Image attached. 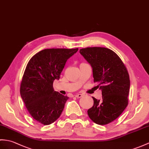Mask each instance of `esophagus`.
<instances>
[{
	"label": "esophagus",
	"instance_id": "esophagus-1",
	"mask_svg": "<svg viewBox=\"0 0 149 149\" xmlns=\"http://www.w3.org/2000/svg\"><path fill=\"white\" fill-rule=\"evenodd\" d=\"M82 96H83L82 94H77L75 95V97H77V98H81V97H82Z\"/></svg>",
	"mask_w": 149,
	"mask_h": 149
}]
</instances>
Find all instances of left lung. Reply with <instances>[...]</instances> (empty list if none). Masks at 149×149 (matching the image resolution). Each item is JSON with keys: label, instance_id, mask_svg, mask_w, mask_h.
Listing matches in <instances>:
<instances>
[{"label": "left lung", "instance_id": "1", "mask_svg": "<svg viewBox=\"0 0 149 149\" xmlns=\"http://www.w3.org/2000/svg\"><path fill=\"white\" fill-rule=\"evenodd\" d=\"M93 68L94 82L102 89L101 100L93 97L94 104L88 110L93 122L105 125L116 119L128 105L130 81L127 68L115 52L105 47L81 49Z\"/></svg>", "mask_w": 149, "mask_h": 149}]
</instances>
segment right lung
Listing matches in <instances>:
<instances>
[{
    "label": "right lung",
    "mask_w": 149,
    "mask_h": 149,
    "mask_svg": "<svg viewBox=\"0 0 149 149\" xmlns=\"http://www.w3.org/2000/svg\"><path fill=\"white\" fill-rule=\"evenodd\" d=\"M53 48L39 51L28 63L20 84V95L33 118L44 125L54 123L63 112L68 96L54 91L68 59L78 51Z\"/></svg>",
    "instance_id": "obj_1"
}]
</instances>
